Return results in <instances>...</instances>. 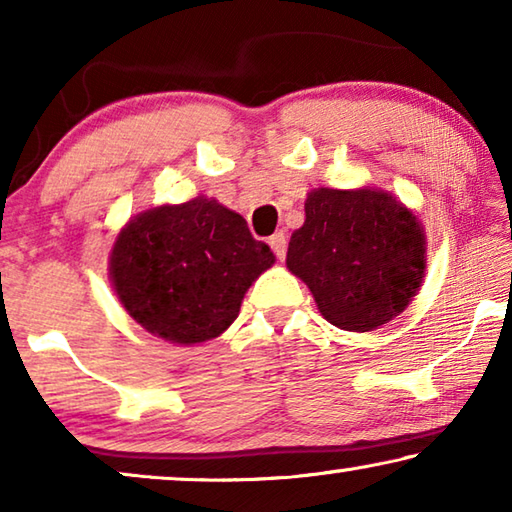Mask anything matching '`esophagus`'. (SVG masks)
Instances as JSON below:
<instances>
[{
  "mask_svg": "<svg viewBox=\"0 0 512 512\" xmlns=\"http://www.w3.org/2000/svg\"><path fill=\"white\" fill-rule=\"evenodd\" d=\"M268 244H271L277 259L287 257V237H284V232H275V235L268 239Z\"/></svg>",
  "mask_w": 512,
  "mask_h": 512,
  "instance_id": "esophagus-1",
  "label": "esophagus"
}]
</instances>
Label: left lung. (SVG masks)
I'll return each instance as SVG.
<instances>
[{
  "label": "left lung",
  "instance_id": "left-lung-1",
  "mask_svg": "<svg viewBox=\"0 0 512 512\" xmlns=\"http://www.w3.org/2000/svg\"><path fill=\"white\" fill-rule=\"evenodd\" d=\"M424 235L413 212L379 189L320 187L291 235L287 266L329 323L370 332L406 309L424 277Z\"/></svg>",
  "mask_w": 512,
  "mask_h": 512
}]
</instances>
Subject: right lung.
I'll return each mask as SVG.
<instances>
[{
    "label": "right lung",
    "mask_w": 512,
    "mask_h": 512,
    "mask_svg": "<svg viewBox=\"0 0 512 512\" xmlns=\"http://www.w3.org/2000/svg\"><path fill=\"white\" fill-rule=\"evenodd\" d=\"M273 262L244 216L198 196L135 216L112 248L110 275L121 305L144 329L194 345L232 325L244 293Z\"/></svg>",
    "instance_id": "add662e5"
}]
</instances>
